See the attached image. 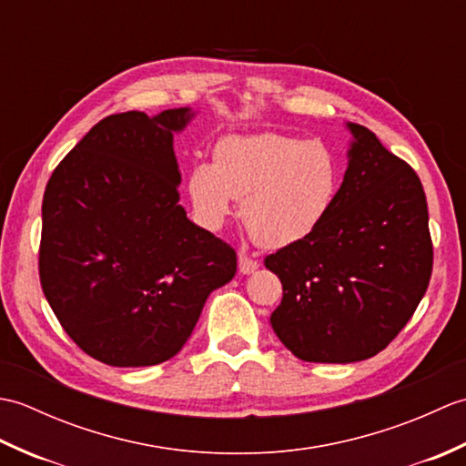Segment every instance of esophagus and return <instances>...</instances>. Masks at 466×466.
<instances>
[{
  "mask_svg": "<svg viewBox=\"0 0 466 466\" xmlns=\"http://www.w3.org/2000/svg\"><path fill=\"white\" fill-rule=\"evenodd\" d=\"M258 266H260V262L256 260V258H250V256L240 254V258H238V268H240V272H242V274H252L254 270H258Z\"/></svg>",
  "mask_w": 466,
  "mask_h": 466,
  "instance_id": "esophagus-1",
  "label": "esophagus"
}]
</instances>
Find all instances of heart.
<instances>
[{
    "instance_id": "b5f03b06",
    "label": "heart",
    "mask_w": 466,
    "mask_h": 466,
    "mask_svg": "<svg viewBox=\"0 0 466 466\" xmlns=\"http://www.w3.org/2000/svg\"><path fill=\"white\" fill-rule=\"evenodd\" d=\"M342 170L329 146L306 137L262 132L226 136L212 164H196L187 192L198 214L220 228L242 200V220L262 246L284 248L319 230L339 200Z\"/></svg>"
}]
</instances>
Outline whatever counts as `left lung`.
Wrapping results in <instances>:
<instances>
[{
    "mask_svg": "<svg viewBox=\"0 0 466 466\" xmlns=\"http://www.w3.org/2000/svg\"><path fill=\"white\" fill-rule=\"evenodd\" d=\"M349 127L354 142L332 212L310 238L264 258L282 282L272 329L306 362H356L384 350L432 274L420 177L369 127Z\"/></svg>",
    "mask_w": 466,
    "mask_h": 466,
    "instance_id": "left-lung-1",
    "label": "left lung"
}]
</instances>
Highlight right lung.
Returning a JSON list of instances; mask_svg holds the SVG:
<instances>
[{
	"mask_svg": "<svg viewBox=\"0 0 466 466\" xmlns=\"http://www.w3.org/2000/svg\"><path fill=\"white\" fill-rule=\"evenodd\" d=\"M187 107L107 116L46 186L39 282L80 349L110 366H152L182 350L236 250L186 218L172 134Z\"/></svg>",
	"mask_w": 466,
	"mask_h": 466,
	"instance_id": "add662e5",
	"label": "right lung"
}]
</instances>
